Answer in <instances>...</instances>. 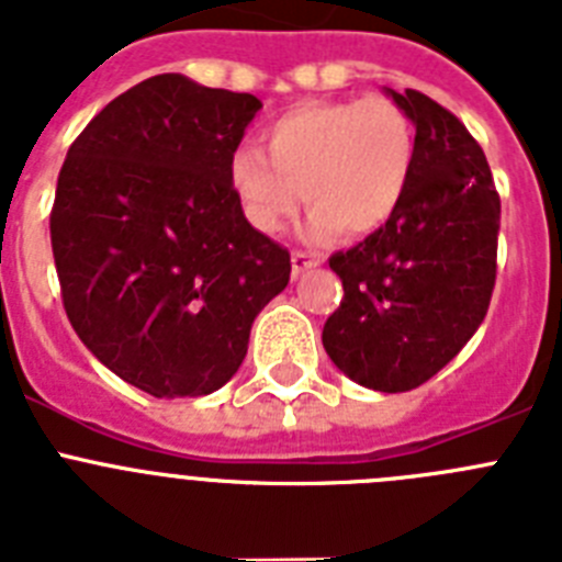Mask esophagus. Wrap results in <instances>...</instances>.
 Listing matches in <instances>:
<instances>
[{"label":"esophagus","mask_w":562,"mask_h":562,"mask_svg":"<svg viewBox=\"0 0 562 562\" xmlns=\"http://www.w3.org/2000/svg\"><path fill=\"white\" fill-rule=\"evenodd\" d=\"M317 265H321V256H315V252H304V250L292 252V276H301V272L312 270V267Z\"/></svg>","instance_id":"esophagus-1"}]
</instances>
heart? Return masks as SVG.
<instances>
[{
  "label": "heart",
  "instance_id": "b5f03b06",
  "mask_svg": "<svg viewBox=\"0 0 562 562\" xmlns=\"http://www.w3.org/2000/svg\"><path fill=\"white\" fill-rule=\"evenodd\" d=\"M261 148L241 146L231 182L247 220L276 233L312 205V238L371 236L405 205L416 168V132L408 112L385 95L306 101L265 128Z\"/></svg>",
  "mask_w": 562,
  "mask_h": 562
}]
</instances>
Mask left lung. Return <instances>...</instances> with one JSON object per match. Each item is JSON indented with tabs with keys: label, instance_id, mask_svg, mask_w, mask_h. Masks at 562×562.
Segmentation results:
<instances>
[{
	"label": "left lung",
	"instance_id": "8db88e82",
	"mask_svg": "<svg viewBox=\"0 0 562 562\" xmlns=\"http://www.w3.org/2000/svg\"><path fill=\"white\" fill-rule=\"evenodd\" d=\"M416 126V168L394 220L335 252L340 306L324 349L366 389L402 394L439 374L475 335L498 272L501 196L479 140L416 89L391 92Z\"/></svg>",
	"mask_w": 562,
	"mask_h": 562
}]
</instances>
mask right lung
Segmentation results:
<instances>
[{
  "label": "right lung",
  "instance_id": "right-lung-1",
  "mask_svg": "<svg viewBox=\"0 0 562 562\" xmlns=\"http://www.w3.org/2000/svg\"><path fill=\"white\" fill-rule=\"evenodd\" d=\"M261 101L166 72L87 123L58 171L49 241L64 312L98 360L157 400L222 389L290 250L241 213L231 160Z\"/></svg>",
  "mask_w": 562,
  "mask_h": 562
}]
</instances>
